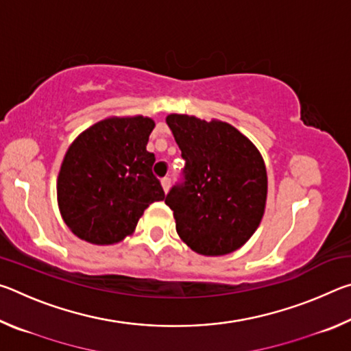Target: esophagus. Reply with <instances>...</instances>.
<instances>
[{"label": "esophagus", "instance_id": "esophagus-1", "mask_svg": "<svg viewBox=\"0 0 351 351\" xmlns=\"http://www.w3.org/2000/svg\"><path fill=\"white\" fill-rule=\"evenodd\" d=\"M161 184H162V189H164V192H169V189H170V178H162L161 180Z\"/></svg>", "mask_w": 351, "mask_h": 351}]
</instances>
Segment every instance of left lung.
<instances>
[{"label":"left lung","instance_id":"left-lung-1","mask_svg":"<svg viewBox=\"0 0 351 351\" xmlns=\"http://www.w3.org/2000/svg\"><path fill=\"white\" fill-rule=\"evenodd\" d=\"M186 164L165 197L176 232L195 252L224 255L251 239L265 212L263 158L239 130L186 114L167 116Z\"/></svg>","mask_w":351,"mask_h":351}]
</instances>
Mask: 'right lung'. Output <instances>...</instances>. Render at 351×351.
Wrapping results in <instances>:
<instances>
[{
    "mask_svg": "<svg viewBox=\"0 0 351 351\" xmlns=\"http://www.w3.org/2000/svg\"><path fill=\"white\" fill-rule=\"evenodd\" d=\"M154 122L110 117L85 130L68 148L57 181L62 217L79 239L112 245L134 230L142 213L165 193L147 152Z\"/></svg>",
    "mask_w": 351,
    "mask_h": 351,
    "instance_id": "right-lung-1",
    "label": "right lung"
}]
</instances>
